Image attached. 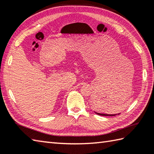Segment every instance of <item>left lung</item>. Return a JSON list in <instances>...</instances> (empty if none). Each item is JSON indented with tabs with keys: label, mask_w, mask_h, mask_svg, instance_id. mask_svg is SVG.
<instances>
[{
	"label": "left lung",
	"mask_w": 154,
	"mask_h": 154,
	"mask_svg": "<svg viewBox=\"0 0 154 154\" xmlns=\"http://www.w3.org/2000/svg\"><path fill=\"white\" fill-rule=\"evenodd\" d=\"M97 113L98 115H102V116H115V115H107V114H101V113H98V112H96Z\"/></svg>",
	"instance_id": "1"
}]
</instances>
